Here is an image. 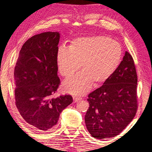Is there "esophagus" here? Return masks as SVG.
<instances>
[{
    "label": "esophagus",
    "mask_w": 152,
    "mask_h": 152,
    "mask_svg": "<svg viewBox=\"0 0 152 152\" xmlns=\"http://www.w3.org/2000/svg\"><path fill=\"white\" fill-rule=\"evenodd\" d=\"M73 99L74 101L75 102H78L80 101H81V100L82 99V98H79V97H77V96H73Z\"/></svg>",
    "instance_id": "1"
}]
</instances>
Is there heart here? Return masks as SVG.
I'll return each instance as SVG.
<instances>
[{"label": "heart", "instance_id": "heart-1", "mask_svg": "<svg viewBox=\"0 0 152 152\" xmlns=\"http://www.w3.org/2000/svg\"><path fill=\"white\" fill-rule=\"evenodd\" d=\"M122 48L118 42L106 36L76 38L70 47L61 46L56 55L57 69L61 75L69 77L81 64L82 71L63 82V88L76 95L85 94L95 85L104 82L120 63Z\"/></svg>", "mask_w": 152, "mask_h": 152}]
</instances>
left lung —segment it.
Segmentation results:
<instances>
[{"mask_svg":"<svg viewBox=\"0 0 152 152\" xmlns=\"http://www.w3.org/2000/svg\"><path fill=\"white\" fill-rule=\"evenodd\" d=\"M137 75L126 51L117 69L103 85L88 95L85 115L89 133L98 139L115 137L133 120L137 110Z\"/></svg>","mask_w":152,"mask_h":152,"instance_id":"obj_1","label":"left lung"}]
</instances>
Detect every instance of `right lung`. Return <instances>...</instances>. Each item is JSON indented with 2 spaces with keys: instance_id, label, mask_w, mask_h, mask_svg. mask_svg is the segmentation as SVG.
I'll return each instance as SVG.
<instances>
[{
  "instance_id": "obj_1",
  "label": "right lung",
  "mask_w": 152,
  "mask_h": 152,
  "mask_svg": "<svg viewBox=\"0 0 152 152\" xmlns=\"http://www.w3.org/2000/svg\"><path fill=\"white\" fill-rule=\"evenodd\" d=\"M59 39V32L32 37L23 45L15 66L16 106L38 131L56 128L61 112L73 101L69 95L52 97L60 83L56 61Z\"/></svg>"
}]
</instances>
